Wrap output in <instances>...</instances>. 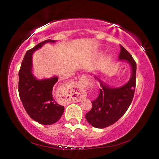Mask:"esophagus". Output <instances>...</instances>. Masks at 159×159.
I'll list each match as a JSON object with an SVG mask.
<instances>
[{
	"instance_id": "1",
	"label": "esophagus",
	"mask_w": 159,
	"mask_h": 159,
	"mask_svg": "<svg viewBox=\"0 0 159 159\" xmlns=\"http://www.w3.org/2000/svg\"><path fill=\"white\" fill-rule=\"evenodd\" d=\"M83 77H81V79H80V80H79V82H80V81H81V80H83ZM82 82H83V81H82ZM80 96L83 97V96L85 95V93L84 92H83V91H80Z\"/></svg>"
}]
</instances>
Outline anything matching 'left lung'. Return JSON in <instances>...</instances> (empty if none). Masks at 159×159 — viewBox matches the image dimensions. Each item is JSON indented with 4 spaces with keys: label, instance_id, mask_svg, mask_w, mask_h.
<instances>
[{
    "label": "left lung",
    "instance_id": "obj_1",
    "mask_svg": "<svg viewBox=\"0 0 159 159\" xmlns=\"http://www.w3.org/2000/svg\"><path fill=\"white\" fill-rule=\"evenodd\" d=\"M120 47L118 58L130 64L132 69L130 79L121 87L111 88L96 77L102 88L98 98L92 102V109L85 114V118L97 128H104L115 123L123 116L133 101L136 83V62L122 45Z\"/></svg>",
    "mask_w": 159,
    "mask_h": 159
}]
</instances>
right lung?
Here are the masks:
<instances>
[{
	"label": "right lung",
	"mask_w": 159,
	"mask_h": 159,
	"mask_svg": "<svg viewBox=\"0 0 159 159\" xmlns=\"http://www.w3.org/2000/svg\"><path fill=\"white\" fill-rule=\"evenodd\" d=\"M45 40L26 52L19 71V95L26 113L35 121L43 125H51L60 120L64 107L58 104L53 97V86L57 82V76L38 80L32 74V55L35 50L46 43Z\"/></svg>",
	"instance_id": "obj_1"
}]
</instances>
